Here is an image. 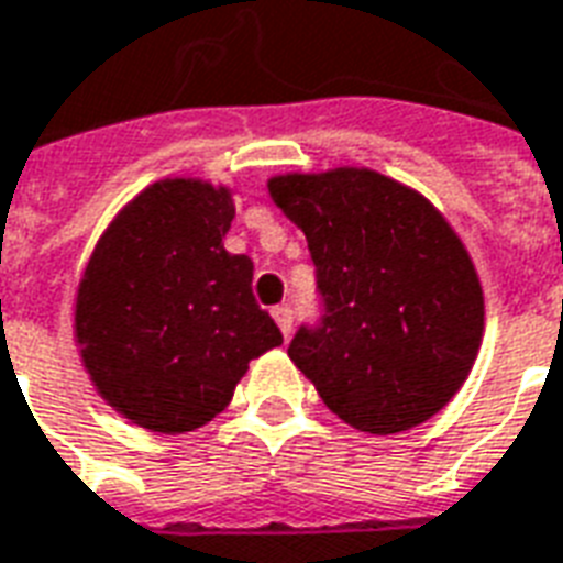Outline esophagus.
Here are the masks:
<instances>
[{
    "label": "esophagus",
    "mask_w": 563,
    "mask_h": 563,
    "mask_svg": "<svg viewBox=\"0 0 563 563\" xmlns=\"http://www.w3.org/2000/svg\"><path fill=\"white\" fill-rule=\"evenodd\" d=\"M274 321H277V328L283 330V336H289L291 333V310L286 307V303H280V307H274L272 310Z\"/></svg>",
    "instance_id": "obj_1"
}]
</instances>
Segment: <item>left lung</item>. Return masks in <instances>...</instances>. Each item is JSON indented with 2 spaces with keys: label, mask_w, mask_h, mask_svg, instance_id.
Returning <instances> with one entry per match:
<instances>
[{
  "label": "left lung",
  "mask_w": 563,
  "mask_h": 563,
  "mask_svg": "<svg viewBox=\"0 0 563 563\" xmlns=\"http://www.w3.org/2000/svg\"><path fill=\"white\" fill-rule=\"evenodd\" d=\"M268 195L310 244L324 316L291 363L321 401L366 434L440 413L484 336V291L461 235L416 188L368 167L280 174Z\"/></svg>",
  "instance_id": "1"
}]
</instances>
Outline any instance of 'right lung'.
<instances>
[{
  "mask_svg": "<svg viewBox=\"0 0 563 563\" xmlns=\"http://www.w3.org/2000/svg\"><path fill=\"white\" fill-rule=\"evenodd\" d=\"M233 188L167 177L132 197L81 272L73 339L102 401L156 434L212 422L247 363L283 345L253 298V263L227 253Z\"/></svg>",
  "mask_w": 563,
  "mask_h": 563,
  "instance_id": "add662e5",
  "label": "right lung"
}]
</instances>
